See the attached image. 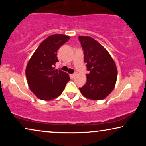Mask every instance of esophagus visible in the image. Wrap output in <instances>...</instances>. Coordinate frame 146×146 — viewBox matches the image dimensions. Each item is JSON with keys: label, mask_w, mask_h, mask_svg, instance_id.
I'll return each mask as SVG.
<instances>
[{"label": "esophagus", "mask_w": 146, "mask_h": 146, "mask_svg": "<svg viewBox=\"0 0 146 146\" xmlns=\"http://www.w3.org/2000/svg\"><path fill=\"white\" fill-rule=\"evenodd\" d=\"M76 73L72 74H70V77L72 78H74L76 77Z\"/></svg>", "instance_id": "1"}]
</instances>
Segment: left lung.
Returning <instances> with one entry per match:
<instances>
[{
	"label": "left lung",
	"instance_id": "left-lung-1",
	"mask_svg": "<svg viewBox=\"0 0 146 146\" xmlns=\"http://www.w3.org/2000/svg\"><path fill=\"white\" fill-rule=\"evenodd\" d=\"M78 38L87 70L90 71L86 74V83L80 90L84 96L92 100L104 99L116 83V65L108 52L96 40L89 36Z\"/></svg>",
	"mask_w": 146,
	"mask_h": 146
}]
</instances>
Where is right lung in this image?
I'll list each match as a JSON object with an SVG mask.
<instances>
[{
  "label": "right lung",
  "instance_id": "obj_1",
  "mask_svg": "<svg viewBox=\"0 0 146 146\" xmlns=\"http://www.w3.org/2000/svg\"><path fill=\"white\" fill-rule=\"evenodd\" d=\"M70 36L53 35L46 38L29 60L26 76L31 90L42 100H51L62 93L70 77L64 72L55 70L58 62L57 51L68 41Z\"/></svg>",
  "mask_w": 146,
  "mask_h": 146
}]
</instances>
